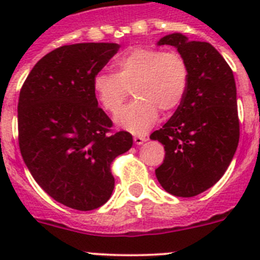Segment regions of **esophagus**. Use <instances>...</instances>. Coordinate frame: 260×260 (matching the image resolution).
I'll return each instance as SVG.
<instances>
[{
    "mask_svg": "<svg viewBox=\"0 0 260 260\" xmlns=\"http://www.w3.org/2000/svg\"><path fill=\"white\" fill-rule=\"evenodd\" d=\"M144 142H147V137H143V135H135L134 137V143L138 144V146L143 144Z\"/></svg>",
    "mask_w": 260,
    "mask_h": 260,
    "instance_id": "1",
    "label": "esophagus"
}]
</instances>
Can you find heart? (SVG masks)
<instances>
[{
  "instance_id": "b5f03b06",
  "label": "heart",
  "mask_w": 260,
  "mask_h": 260,
  "mask_svg": "<svg viewBox=\"0 0 260 260\" xmlns=\"http://www.w3.org/2000/svg\"><path fill=\"white\" fill-rule=\"evenodd\" d=\"M114 74L102 71L93 77V92L103 109L116 113L132 89L137 100L119 110L114 121L133 134H144L158 110L174 112L187 91L189 66L176 50L134 48L114 61Z\"/></svg>"
}]
</instances>
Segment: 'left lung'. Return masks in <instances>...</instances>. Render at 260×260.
Listing matches in <instances>:
<instances>
[{"instance_id": "left-lung-1", "label": "left lung", "mask_w": 260, "mask_h": 260, "mask_svg": "<svg viewBox=\"0 0 260 260\" xmlns=\"http://www.w3.org/2000/svg\"><path fill=\"white\" fill-rule=\"evenodd\" d=\"M157 45H172L189 66L182 103L151 139L164 146L155 171L165 191L190 198L210 189L228 169L240 141L233 71L210 43L171 34Z\"/></svg>"}]
</instances>
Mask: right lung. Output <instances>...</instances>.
I'll return each mask as SVG.
<instances>
[{"instance_id":"right-lung-1","label":"right lung","mask_w":260,"mask_h":260,"mask_svg":"<svg viewBox=\"0 0 260 260\" xmlns=\"http://www.w3.org/2000/svg\"><path fill=\"white\" fill-rule=\"evenodd\" d=\"M118 49L114 43L57 48L34 66L20 89L23 160L41 189L74 210H95L110 198V164L133 146L130 133H112L113 123L99 108L92 86Z\"/></svg>"}]
</instances>
